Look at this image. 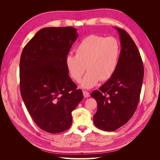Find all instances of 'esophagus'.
I'll list each match as a JSON object with an SVG mask.
<instances>
[{"label": "esophagus", "instance_id": "obj_1", "mask_svg": "<svg viewBox=\"0 0 160 160\" xmlns=\"http://www.w3.org/2000/svg\"><path fill=\"white\" fill-rule=\"evenodd\" d=\"M83 96L85 97V98H89V97L90 96V94L89 92L85 91H83Z\"/></svg>", "mask_w": 160, "mask_h": 160}]
</instances>
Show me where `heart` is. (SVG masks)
Masks as SVG:
<instances>
[{"mask_svg": "<svg viewBox=\"0 0 160 160\" xmlns=\"http://www.w3.org/2000/svg\"><path fill=\"white\" fill-rule=\"evenodd\" d=\"M119 46L113 37L89 35L84 38L75 49V55L66 57L65 65L71 78L79 82L88 70L81 86L91 89L100 80H108L118 67Z\"/></svg>", "mask_w": 160, "mask_h": 160, "instance_id": "heart-1", "label": "heart"}]
</instances>
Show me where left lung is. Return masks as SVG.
Wrapping results in <instances>:
<instances>
[{
  "mask_svg": "<svg viewBox=\"0 0 160 160\" xmlns=\"http://www.w3.org/2000/svg\"><path fill=\"white\" fill-rule=\"evenodd\" d=\"M116 28L122 47L118 67L99 90L91 94L98 103L94 124L108 132L123 126L132 117L138 107L143 79V62L134 41L126 31Z\"/></svg>",
  "mask_w": 160,
  "mask_h": 160,
  "instance_id": "obj_1",
  "label": "left lung"
}]
</instances>
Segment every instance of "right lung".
Returning <instances> with one entry per match:
<instances>
[{"label": "right lung", "instance_id": "1", "mask_svg": "<svg viewBox=\"0 0 160 160\" xmlns=\"http://www.w3.org/2000/svg\"><path fill=\"white\" fill-rule=\"evenodd\" d=\"M78 37L72 27H46L24 47L20 59V89L35 123L50 133L65 132L83 92L69 76L65 59Z\"/></svg>", "mask_w": 160, "mask_h": 160}]
</instances>
